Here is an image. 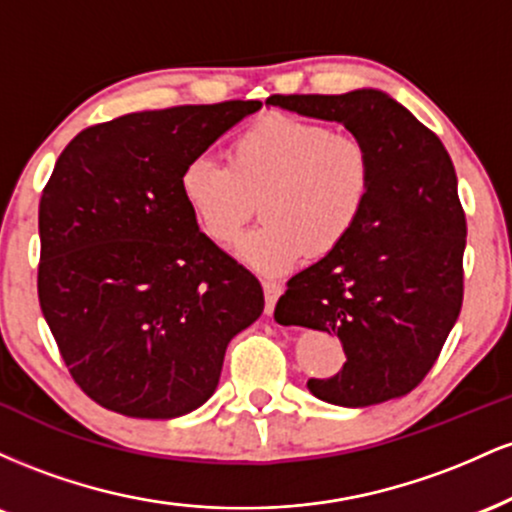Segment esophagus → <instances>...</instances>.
<instances>
[{
    "instance_id": "34e87169",
    "label": "esophagus",
    "mask_w": 512,
    "mask_h": 512,
    "mask_svg": "<svg viewBox=\"0 0 512 512\" xmlns=\"http://www.w3.org/2000/svg\"><path fill=\"white\" fill-rule=\"evenodd\" d=\"M262 289H264V313L272 315L274 305H276V301H279L281 291L284 289H281V284H276V281H264Z\"/></svg>"
}]
</instances>
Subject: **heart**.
<instances>
[{
    "label": "heart",
    "mask_w": 512,
    "mask_h": 512,
    "mask_svg": "<svg viewBox=\"0 0 512 512\" xmlns=\"http://www.w3.org/2000/svg\"><path fill=\"white\" fill-rule=\"evenodd\" d=\"M199 231L228 248L260 207L262 223L238 245L255 272L286 274L322 260L356 233L373 195V156L354 132L267 113L228 142L226 166L195 156L178 175Z\"/></svg>",
    "instance_id": "heart-1"
}]
</instances>
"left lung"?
I'll return each mask as SVG.
<instances>
[{
    "label": "left lung",
    "instance_id": "left-lung-1",
    "mask_svg": "<svg viewBox=\"0 0 512 512\" xmlns=\"http://www.w3.org/2000/svg\"><path fill=\"white\" fill-rule=\"evenodd\" d=\"M269 103L337 120L373 156V195L356 233L289 281L274 317L337 334L346 363L310 392L339 407L409 395L438 361L464 296L467 219L450 154L436 132L373 88Z\"/></svg>",
    "mask_w": 512,
    "mask_h": 512
}]
</instances>
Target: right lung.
I'll return each mask as SVG.
<instances>
[{
    "instance_id": "obj_1",
    "label": "right lung",
    "mask_w": 512,
    "mask_h": 512,
    "mask_svg": "<svg viewBox=\"0 0 512 512\" xmlns=\"http://www.w3.org/2000/svg\"><path fill=\"white\" fill-rule=\"evenodd\" d=\"M260 101L175 105L81 129L38 209V298L74 383L134 419H173L219 385L260 281L199 231L178 175Z\"/></svg>"
}]
</instances>
